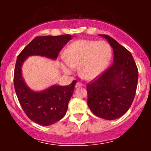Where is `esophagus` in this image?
<instances>
[{
	"instance_id": "1",
	"label": "esophagus",
	"mask_w": 151,
	"mask_h": 151,
	"mask_svg": "<svg viewBox=\"0 0 151 151\" xmlns=\"http://www.w3.org/2000/svg\"><path fill=\"white\" fill-rule=\"evenodd\" d=\"M82 85H83V84H81V83H80V82H77V83H76V84H75V87H76V88L80 87V86H81Z\"/></svg>"
}]
</instances>
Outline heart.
I'll list each match as a JSON object with an SVG mask.
<instances>
[{
    "mask_svg": "<svg viewBox=\"0 0 151 151\" xmlns=\"http://www.w3.org/2000/svg\"><path fill=\"white\" fill-rule=\"evenodd\" d=\"M111 56V47L106 41L79 40L65 50V58L62 59L61 67L65 74H70L74 67L79 65L81 77L91 80L104 72Z\"/></svg>",
    "mask_w": 151,
    "mask_h": 151,
    "instance_id": "obj_1",
    "label": "heart"
}]
</instances>
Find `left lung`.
Returning a JSON list of instances; mask_svg holds the SVG:
<instances>
[{
    "label": "left lung",
    "mask_w": 151,
    "mask_h": 151,
    "mask_svg": "<svg viewBox=\"0 0 151 151\" xmlns=\"http://www.w3.org/2000/svg\"><path fill=\"white\" fill-rule=\"evenodd\" d=\"M107 40L113 48V65L87 84V104L94 115L114 120L128 111L136 95L138 72L131 52L106 35H99Z\"/></svg>",
    "instance_id": "left-lung-1"
}]
</instances>
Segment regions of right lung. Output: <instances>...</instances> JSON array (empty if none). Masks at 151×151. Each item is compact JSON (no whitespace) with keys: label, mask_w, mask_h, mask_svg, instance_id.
<instances>
[{"label":"right lung","mask_w":151,"mask_h":151,"mask_svg":"<svg viewBox=\"0 0 151 151\" xmlns=\"http://www.w3.org/2000/svg\"><path fill=\"white\" fill-rule=\"evenodd\" d=\"M71 39L70 35L36 37L17 58L14 71L15 93L27 117L39 125H52L65 116L77 81H73L68 86L55 84L42 91H33L22 77V64L30 56H41L55 60Z\"/></svg>","instance_id":"right-lung-1"}]
</instances>
